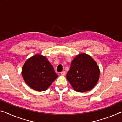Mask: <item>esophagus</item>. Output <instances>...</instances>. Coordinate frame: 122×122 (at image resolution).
<instances>
[{
    "label": "esophagus",
    "mask_w": 122,
    "mask_h": 122,
    "mask_svg": "<svg viewBox=\"0 0 122 122\" xmlns=\"http://www.w3.org/2000/svg\"><path fill=\"white\" fill-rule=\"evenodd\" d=\"M61 74L62 76H65V74H66V72L65 71H62L61 73Z\"/></svg>",
    "instance_id": "1"
}]
</instances>
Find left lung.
Returning <instances> with one entry per match:
<instances>
[{"instance_id": "1", "label": "left lung", "mask_w": 122, "mask_h": 122, "mask_svg": "<svg viewBox=\"0 0 122 122\" xmlns=\"http://www.w3.org/2000/svg\"><path fill=\"white\" fill-rule=\"evenodd\" d=\"M66 77L74 90L84 92L92 90L97 84L100 70L90 56L82 53L73 60Z\"/></svg>"}]
</instances>
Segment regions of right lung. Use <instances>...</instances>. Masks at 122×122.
<instances>
[{
  "instance_id": "obj_1",
  "label": "right lung",
  "mask_w": 122,
  "mask_h": 122,
  "mask_svg": "<svg viewBox=\"0 0 122 122\" xmlns=\"http://www.w3.org/2000/svg\"><path fill=\"white\" fill-rule=\"evenodd\" d=\"M22 74L27 85L38 92L46 90L57 78L46 57L39 54L27 60L22 69Z\"/></svg>"
}]
</instances>
